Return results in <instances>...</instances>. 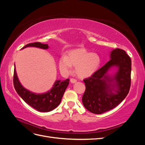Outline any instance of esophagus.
<instances>
[{"mask_svg":"<svg viewBox=\"0 0 145 145\" xmlns=\"http://www.w3.org/2000/svg\"><path fill=\"white\" fill-rule=\"evenodd\" d=\"M70 82H71V83H75L77 82V80L74 79V78H71V79H70Z\"/></svg>","mask_w":145,"mask_h":145,"instance_id":"1","label":"esophagus"}]
</instances>
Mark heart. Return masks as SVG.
I'll use <instances>...</instances> for the list:
<instances>
[{
	"label": "heart",
	"mask_w": 145,
	"mask_h": 145,
	"mask_svg": "<svg viewBox=\"0 0 145 145\" xmlns=\"http://www.w3.org/2000/svg\"><path fill=\"white\" fill-rule=\"evenodd\" d=\"M101 63L100 56L88 51L85 48L69 51L67 56H62L58 61V67L63 76H68L76 67L75 72L80 78L91 77L99 68Z\"/></svg>",
	"instance_id": "1"
}]
</instances>
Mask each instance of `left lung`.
Instances as JSON below:
<instances>
[{
	"mask_svg": "<svg viewBox=\"0 0 145 145\" xmlns=\"http://www.w3.org/2000/svg\"><path fill=\"white\" fill-rule=\"evenodd\" d=\"M110 60L85 79L82 103L89 112L100 114L114 108L128 95L131 86V60L119 48L112 50Z\"/></svg>",
	"mask_w": 145,
	"mask_h": 145,
	"instance_id": "8db88e82",
	"label": "left lung"
}]
</instances>
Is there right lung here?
Wrapping results in <instances>:
<instances>
[{
	"instance_id": "right-lung-1",
	"label": "right lung",
	"mask_w": 145,
	"mask_h": 145,
	"mask_svg": "<svg viewBox=\"0 0 145 145\" xmlns=\"http://www.w3.org/2000/svg\"><path fill=\"white\" fill-rule=\"evenodd\" d=\"M27 47H36L43 50H47L49 48L48 44L35 42L25 45L22 48V50ZM69 79L68 78L63 81L57 80L50 90L42 94L35 93L26 89L21 84L17 76L14 64L13 83L17 93L28 105L38 111L46 112L53 110L57 107L60 103L65 91L69 85Z\"/></svg>"
}]
</instances>
